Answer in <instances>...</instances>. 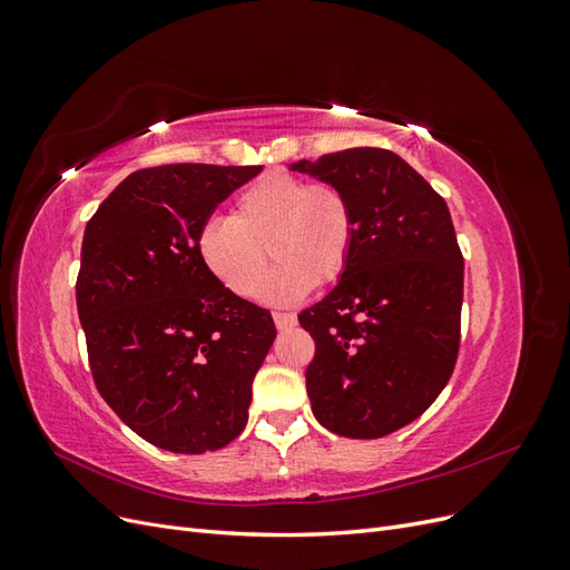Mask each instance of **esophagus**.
I'll return each instance as SVG.
<instances>
[{
  "mask_svg": "<svg viewBox=\"0 0 570 570\" xmlns=\"http://www.w3.org/2000/svg\"><path fill=\"white\" fill-rule=\"evenodd\" d=\"M273 321L278 331H289V327H295V323H297V318L292 314H273Z\"/></svg>",
  "mask_w": 570,
  "mask_h": 570,
  "instance_id": "34e87169",
  "label": "esophagus"
}]
</instances>
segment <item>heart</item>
Masks as SVG:
<instances>
[{"instance_id":"obj_1","label":"heart","mask_w":570,"mask_h":570,"mask_svg":"<svg viewBox=\"0 0 570 570\" xmlns=\"http://www.w3.org/2000/svg\"><path fill=\"white\" fill-rule=\"evenodd\" d=\"M264 246L279 262L258 289L275 306H292L331 285L347 268L354 212L342 189L289 174H266L233 206V218H206L197 233L204 268L237 297H252L265 269Z\"/></svg>"}]
</instances>
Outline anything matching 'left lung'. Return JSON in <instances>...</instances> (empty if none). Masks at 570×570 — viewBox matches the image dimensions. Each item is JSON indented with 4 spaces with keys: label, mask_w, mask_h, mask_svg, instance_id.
<instances>
[{
    "label": "left lung",
    "mask_w": 570,
    "mask_h": 570,
    "mask_svg": "<svg viewBox=\"0 0 570 570\" xmlns=\"http://www.w3.org/2000/svg\"><path fill=\"white\" fill-rule=\"evenodd\" d=\"M289 170L335 185L354 212L347 268L299 314L316 342L312 411L342 438H385L438 400L456 364L463 256L450 209L390 149L354 147Z\"/></svg>",
    "instance_id": "1"
}]
</instances>
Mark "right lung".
<instances>
[{"label": "right lung", "instance_id": "1", "mask_svg": "<svg viewBox=\"0 0 570 570\" xmlns=\"http://www.w3.org/2000/svg\"><path fill=\"white\" fill-rule=\"evenodd\" d=\"M262 168L135 170L85 228L76 302L95 385L159 450L216 452L247 425L275 325L204 268L197 233Z\"/></svg>", "mask_w": 570, "mask_h": 570}]
</instances>
